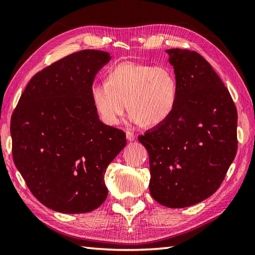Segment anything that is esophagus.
<instances>
[{
  "instance_id": "1",
  "label": "esophagus",
  "mask_w": 255,
  "mask_h": 255,
  "mask_svg": "<svg viewBox=\"0 0 255 255\" xmlns=\"http://www.w3.org/2000/svg\"><path fill=\"white\" fill-rule=\"evenodd\" d=\"M126 135H127V139H128V141H133V140H135L136 136H135V134H134V133H132V132H129V130H128V132L126 133Z\"/></svg>"
}]
</instances>
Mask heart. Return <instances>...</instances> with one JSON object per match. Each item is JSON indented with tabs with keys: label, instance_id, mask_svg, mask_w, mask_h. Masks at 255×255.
Here are the masks:
<instances>
[{
	"label": "heart",
	"instance_id": "1",
	"mask_svg": "<svg viewBox=\"0 0 255 255\" xmlns=\"http://www.w3.org/2000/svg\"><path fill=\"white\" fill-rule=\"evenodd\" d=\"M177 96V80L170 67L135 61L112 67L106 81L90 86L91 102L107 126L119 125L128 105L133 122L157 126L170 117Z\"/></svg>",
	"mask_w": 255,
	"mask_h": 255
}]
</instances>
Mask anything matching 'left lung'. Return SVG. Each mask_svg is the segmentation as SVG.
Listing matches in <instances>:
<instances>
[{"instance_id":"1","label":"left lung","mask_w":255,"mask_h":255,"mask_svg":"<svg viewBox=\"0 0 255 255\" xmlns=\"http://www.w3.org/2000/svg\"><path fill=\"white\" fill-rule=\"evenodd\" d=\"M177 80L173 113L138 137L149 153L150 192L182 208L217 190L237 152V110L208 61L190 50L167 51Z\"/></svg>"}]
</instances>
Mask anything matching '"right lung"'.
Returning a JSON list of instances; mask_svg holds the SVG:
<instances>
[{
	"label": "right lung",
	"mask_w": 255,
	"mask_h": 255,
	"mask_svg": "<svg viewBox=\"0 0 255 255\" xmlns=\"http://www.w3.org/2000/svg\"><path fill=\"white\" fill-rule=\"evenodd\" d=\"M110 59L106 52L82 50L43 68L12 113L13 163L34 197L53 211L88 213L107 198L106 168L127 139L100 121L90 86Z\"/></svg>",
	"instance_id": "obj_1"
}]
</instances>
